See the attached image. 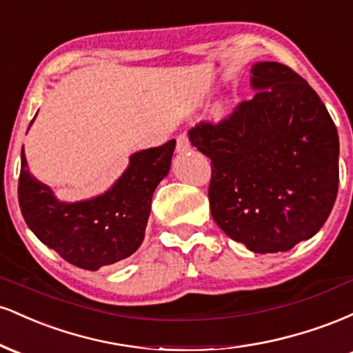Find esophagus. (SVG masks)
I'll list each match as a JSON object with an SVG mask.
<instances>
[{
	"label": "esophagus",
	"mask_w": 353,
	"mask_h": 353,
	"mask_svg": "<svg viewBox=\"0 0 353 353\" xmlns=\"http://www.w3.org/2000/svg\"><path fill=\"white\" fill-rule=\"evenodd\" d=\"M190 149V143H189V137L185 134H179L177 136V151L179 152H185Z\"/></svg>",
	"instance_id": "esophagus-1"
}]
</instances>
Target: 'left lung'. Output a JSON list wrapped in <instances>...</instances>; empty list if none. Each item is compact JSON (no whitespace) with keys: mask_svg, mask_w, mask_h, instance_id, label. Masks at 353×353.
<instances>
[{"mask_svg":"<svg viewBox=\"0 0 353 353\" xmlns=\"http://www.w3.org/2000/svg\"><path fill=\"white\" fill-rule=\"evenodd\" d=\"M249 101L189 139L210 159L216 224L252 252H285L319 232L339 190V134L325 104L285 64H254Z\"/></svg>","mask_w":353,"mask_h":353,"instance_id":"left-lung-1","label":"left lung"}]
</instances>
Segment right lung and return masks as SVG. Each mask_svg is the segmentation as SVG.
<instances>
[{
  "mask_svg": "<svg viewBox=\"0 0 353 353\" xmlns=\"http://www.w3.org/2000/svg\"><path fill=\"white\" fill-rule=\"evenodd\" d=\"M176 141L131 156L108 192L91 201L61 202L28 171L24 151L18 199L28 228L70 264L88 270L123 261L137 250L151 214L152 194L168 176Z\"/></svg>",
  "mask_w": 353,
  "mask_h": 353,
  "instance_id": "1",
  "label": "right lung"
}]
</instances>
